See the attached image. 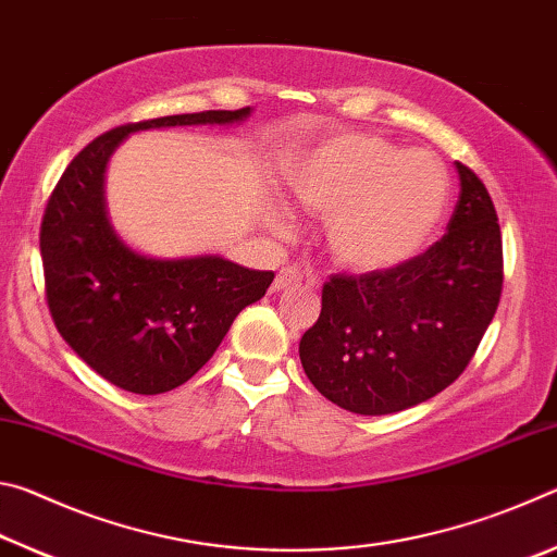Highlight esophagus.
<instances>
[{"label": "esophagus", "instance_id": "obj_1", "mask_svg": "<svg viewBox=\"0 0 557 557\" xmlns=\"http://www.w3.org/2000/svg\"><path fill=\"white\" fill-rule=\"evenodd\" d=\"M301 282V272L297 268H282L277 272L275 282H272V289L282 292V289H289V287H297Z\"/></svg>", "mask_w": 557, "mask_h": 557}]
</instances>
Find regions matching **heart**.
Masks as SVG:
<instances>
[{
  "mask_svg": "<svg viewBox=\"0 0 557 557\" xmlns=\"http://www.w3.org/2000/svg\"><path fill=\"white\" fill-rule=\"evenodd\" d=\"M292 194L307 211L329 215L326 245L338 265L379 272L422 250L445 211L447 176L425 152L351 132L297 166Z\"/></svg>",
  "mask_w": 557,
  "mask_h": 557,
  "instance_id": "obj_1",
  "label": "heart"
}]
</instances>
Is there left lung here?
Returning <instances> with one entry per match:
<instances>
[{
    "instance_id": "1",
    "label": "left lung",
    "mask_w": 557,
    "mask_h": 557,
    "mask_svg": "<svg viewBox=\"0 0 557 557\" xmlns=\"http://www.w3.org/2000/svg\"><path fill=\"white\" fill-rule=\"evenodd\" d=\"M447 233L400 265L322 287V314L299 342L301 369L338 408L391 414L455 383L496 314L504 248L486 186L457 162Z\"/></svg>"
}]
</instances>
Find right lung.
<instances>
[{"instance_id": "obj_1", "label": "right lung", "mask_w": 557, "mask_h": 557, "mask_svg": "<svg viewBox=\"0 0 557 557\" xmlns=\"http://www.w3.org/2000/svg\"><path fill=\"white\" fill-rule=\"evenodd\" d=\"M248 115L250 108L206 110L110 129L73 157L49 196L39 233L46 305L65 344L122 391L166 393L199 373L233 319L265 295L275 272L219 256H137L108 223V159L129 132L228 125Z\"/></svg>"}]
</instances>
